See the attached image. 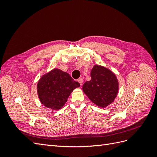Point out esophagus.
<instances>
[{
  "label": "esophagus",
  "instance_id": "1",
  "mask_svg": "<svg viewBox=\"0 0 157 157\" xmlns=\"http://www.w3.org/2000/svg\"><path fill=\"white\" fill-rule=\"evenodd\" d=\"M78 82H79V84H80V85H82V82H83V79H82V78H79L78 79Z\"/></svg>",
  "mask_w": 157,
  "mask_h": 157
}]
</instances>
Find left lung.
Listing matches in <instances>:
<instances>
[{"label": "left lung", "mask_w": 157, "mask_h": 157, "mask_svg": "<svg viewBox=\"0 0 157 157\" xmlns=\"http://www.w3.org/2000/svg\"><path fill=\"white\" fill-rule=\"evenodd\" d=\"M91 80L83 84L82 90L93 103L105 107L116 98L118 83L113 72L102 66L96 65L91 71Z\"/></svg>", "instance_id": "obj_1"}]
</instances>
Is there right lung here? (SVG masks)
I'll return each mask as SVG.
<instances>
[{
	"label": "right lung",
	"instance_id": "add662e5",
	"mask_svg": "<svg viewBox=\"0 0 157 157\" xmlns=\"http://www.w3.org/2000/svg\"><path fill=\"white\" fill-rule=\"evenodd\" d=\"M80 84L69 74L54 69L42 76L38 82L37 92L40 102L47 107L58 110L67 101L69 95Z\"/></svg>",
	"mask_w": 157,
	"mask_h": 157
}]
</instances>
